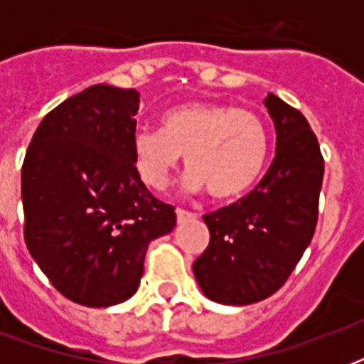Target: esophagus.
Masks as SVG:
<instances>
[{
	"mask_svg": "<svg viewBox=\"0 0 364 364\" xmlns=\"http://www.w3.org/2000/svg\"><path fill=\"white\" fill-rule=\"evenodd\" d=\"M176 215H177V223L181 225V223H187L188 219H194V213H191V211H185V210H177L176 211Z\"/></svg>",
	"mask_w": 364,
	"mask_h": 364,
	"instance_id": "obj_1",
	"label": "esophagus"
}]
</instances>
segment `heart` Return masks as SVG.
<instances>
[{
  "label": "heart",
  "instance_id": "b5f03b06",
  "mask_svg": "<svg viewBox=\"0 0 364 364\" xmlns=\"http://www.w3.org/2000/svg\"><path fill=\"white\" fill-rule=\"evenodd\" d=\"M134 164L154 191L168 187L185 154L188 193L210 191L232 200L255 187L268 156V136L259 117L228 104L191 102L166 111L160 130L141 128L132 137Z\"/></svg>",
  "mask_w": 364,
  "mask_h": 364
}]
</instances>
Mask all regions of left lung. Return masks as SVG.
Returning <instances> with one entry per match:
<instances>
[{"label":"left lung","mask_w":364,"mask_h":364,"mask_svg":"<svg viewBox=\"0 0 364 364\" xmlns=\"http://www.w3.org/2000/svg\"><path fill=\"white\" fill-rule=\"evenodd\" d=\"M264 107L276 128V156L247 196L204 215L210 243L193 264L202 293L219 304L247 306L276 293L316 232L325 171L316 134L274 94Z\"/></svg>","instance_id":"left-lung-1"}]
</instances>
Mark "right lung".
<instances>
[{
    "mask_svg": "<svg viewBox=\"0 0 364 364\" xmlns=\"http://www.w3.org/2000/svg\"><path fill=\"white\" fill-rule=\"evenodd\" d=\"M139 92L94 85L54 107L26 151L28 251L65 299L88 308L136 293L149 243L176 211L149 193L132 154Z\"/></svg>",
    "mask_w": 364,
    "mask_h": 364,
    "instance_id": "obj_1",
    "label": "right lung"
}]
</instances>
